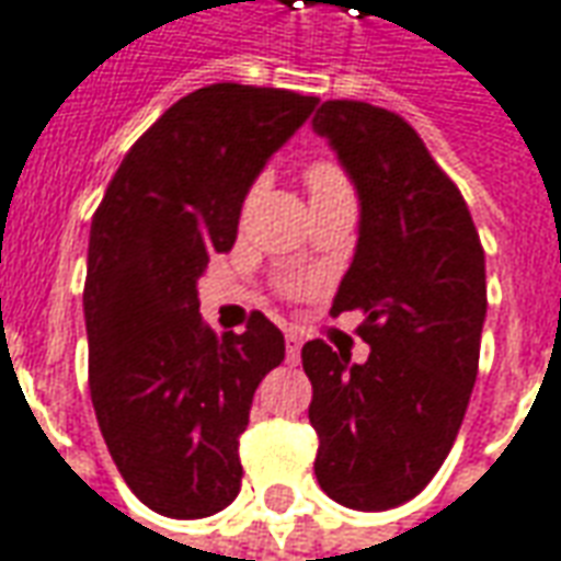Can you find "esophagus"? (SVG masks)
I'll use <instances>...</instances> for the list:
<instances>
[{
  "mask_svg": "<svg viewBox=\"0 0 561 561\" xmlns=\"http://www.w3.org/2000/svg\"><path fill=\"white\" fill-rule=\"evenodd\" d=\"M299 351H302V332L287 330V360L289 363L299 360Z\"/></svg>",
  "mask_w": 561,
  "mask_h": 561,
  "instance_id": "obj_1",
  "label": "esophagus"
}]
</instances>
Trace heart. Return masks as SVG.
Instances as JSON below:
<instances>
[{
	"mask_svg": "<svg viewBox=\"0 0 561 561\" xmlns=\"http://www.w3.org/2000/svg\"><path fill=\"white\" fill-rule=\"evenodd\" d=\"M308 188H311V195H327V192H345L351 185H347V176L339 164L318 161L308 168Z\"/></svg>",
	"mask_w": 561,
	"mask_h": 561,
	"instance_id": "b5f03b06",
	"label": "heart"
}]
</instances>
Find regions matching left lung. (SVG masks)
Returning <instances> with one entry per match:
<instances>
[{
  "instance_id": "8db88e82",
  "label": "left lung",
  "mask_w": 561,
  "mask_h": 561,
  "mask_svg": "<svg viewBox=\"0 0 561 561\" xmlns=\"http://www.w3.org/2000/svg\"><path fill=\"white\" fill-rule=\"evenodd\" d=\"M360 198V234L330 314L363 311V363L302 347L314 473L342 507L391 510L434 480L480 369L485 253L458 185L409 122L360 100L314 115Z\"/></svg>"
}]
</instances>
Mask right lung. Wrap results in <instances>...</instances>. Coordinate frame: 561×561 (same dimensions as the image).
<instances>
[{
  "label": "right lung",
  "instance_id": "1",
  "mask_svg": "<svg viewBox=\"0 0 561 561\" xmlns=\"http://www.w3.org/2000/svg\"><path fill=\"white\" fill-rule=\"evenodd\" d=\"M314 106L234 81L192 91L130 146L91 219V403L130 492L170 519L214 516L241 492L238 436L284 332L253 311L243 332L216 335L198 277L231 250L250 185Z\"/></svg>",
  "mask_w": 561,
  "mask_h": 561
}]
</instances>
